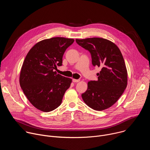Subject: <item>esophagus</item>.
Here are the masks:
<instances>
[{"label":"esophagus","instance_id":"esophagus-1","mask_svg":"<svg viewBox=\"0 0 150 150\" xmlns=\"http://www.w3.org/2000/svg\"><path fill=\"white\" fill-rule=\"evenodd\" d=\"M72 81H73L74 82H79V81H80V80H79V79H72Z\"/></svg>","mask_w":150,"mask_h":150}]
</instances>
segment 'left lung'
I'll return each mask as SVG.
<instances>
[{
  "label": "left lung",
  "instance_id": "left-lung-1",
  "mask_svg": "<svg viewBox=\"0 0 150 150\" xmlns=\"http://www.w3.org/2000/svg\"><path fill=\"white\" fill-rule=\"evenodd\" d=\"M77 43L88 50L94 66L101 68L97 81L88 82L82 98L91 109L101 111L112 106L126 88L127 72L119 47L110 40L99 37L76 39Z\"/></svg>",
  "mask_w": 150,
  "mask_h": 150
}]
</instances>
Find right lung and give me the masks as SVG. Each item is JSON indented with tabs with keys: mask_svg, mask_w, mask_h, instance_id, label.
<instances>
[{
	"mask_svg": "<svg viewBox=\"0 0 150 150\" xmlns=\"http://www.w3.org/2000/svg\"><path fill=\"white\" fill-rule=\"evenodd\" d=\"M73 38L53 37L36 43L27 53L19 75V83L24 94L35 108L49 112L61 104L72 79L57 74L62 66L67 49Z\"/></svg>",
	"mask_w": 150,
	"mask_h": 150,
	"instance_id": "add662e5",
	"label": "right lung"
}]
</instances>
